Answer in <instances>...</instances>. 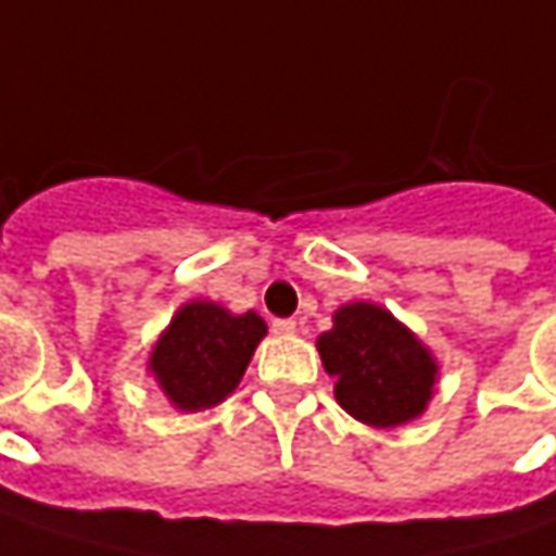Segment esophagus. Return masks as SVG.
Wrapping results in <instances>:
<instances>
[{"instance_id": "esophagus-1", "label": "esophagus", "mask_w": 556, "mask_h": 556, "mask_svg": "<svg viewBox=\"0 0 556 556\" xmlns=\"http://www.w3.org/2000/svg\"><path fill=\"white\" fill-rule=\"evenodd\" d=\"M274 333H279V337H292V333H295V320L277 317V320H274Z\"/></svg>"}]
</instances>
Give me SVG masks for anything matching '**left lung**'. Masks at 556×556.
Wrapping results in <instances>:
<instances>
[{
    "instance_id": "1",
    "label": "left lung",
    "mask_w": 556,
    "mask_h": 556,
    "mask_svg": "<svg viewBox=\"0 0 556 556\" xmlns=\"http://www.w3.org/2000/svg\"><path fill=\"white\" fill-rule=\"evenodd\" d=\"M317 352L333 377L337 403L371 428L418 418L438 383V362L406 324L371 302H349L333 327L317 337Z\"/></svg>"
}]
</instances>
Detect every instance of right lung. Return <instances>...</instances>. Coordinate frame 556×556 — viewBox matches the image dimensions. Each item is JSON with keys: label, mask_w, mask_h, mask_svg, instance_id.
Segmentation results:
<instances>
[{"label": "right lung", "mask_w": 556, "mask_h": 556, "mask_svg": "<svg viewBox=\"0 0 556 556\" xmlns=\"http://www.w3.org/2000/svg\"><path fill=\"white\" fill-rule=\"evenodd\" d=\"M267 324L257 311L232 314L216 302H188L160 333L148 371L179 412L223 403L245 375Z\"/></svg>", "instance_id": "obj_1"}]
</instances>
